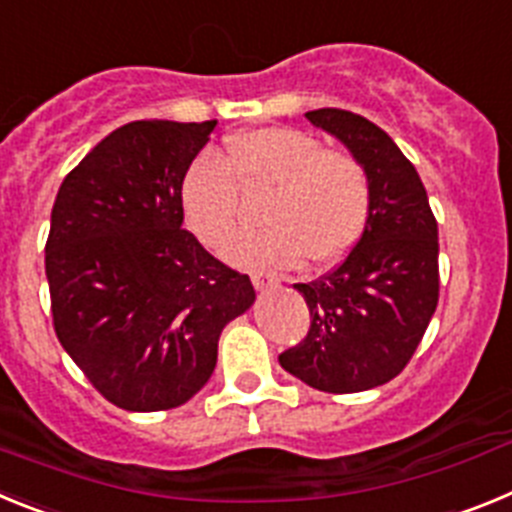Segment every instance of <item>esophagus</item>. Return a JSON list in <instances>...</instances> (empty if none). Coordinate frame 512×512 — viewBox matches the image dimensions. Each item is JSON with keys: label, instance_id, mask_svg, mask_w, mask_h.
I'll return each instance as SVG.
<instances>
[{"label": "esophagus", "instance_id": "obj_1", "mask_svg": "<svg viewBox=\"0 0 512 512\" xmlns=\"http://www.w3.org/2000/svg\"><path fill=\"white\" fill-rule=\"evenodd\" d=\"M251 282H253V287L259 289V292L279 287V277L277 274H271V271H256V274L251 277Z\"/></svg>", "mask_w": 512, "mask_h": 512}]
</instances>
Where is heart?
Returning a JSON list of instances; mask_svg holds the SVG:
<instances>
[{
	"label": "heart",
	"instance_id": "heart-1",
	"mask_svg": "<svg viewBox=\"0 0 512 512\" xmlns=\"http://www.w3.org/2000/svg\"><path fill=\"white\" fill-rule=\"evenodd\" d=\"M269 189L259 212L266 228L235 235L228 261L246 269H284L307 256L330 264L351 251L372 212V182L359 158L325 148L297 128H261L230 138L228 158L202 153L182 182L187 225L220 248L241 217V192Z\"/></svg>",
	"mask_w": 512,
	"mask_h": 512
}]
</instances>
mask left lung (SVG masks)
I'll return each mask as SVG.
<instances>
[{"label":"left lung","instance_id":"8db88e82","mask_svg":"<svg viewBox=\"0 0 512 512\" xmlns=\"http://www.w3.org/2000/svg\"><path fill=\"white\" fill-rule=\"evenodd\" d=\"M305 117L369 171L372 212L336 269L295 284L310 330L279 364L315 390L348 395L387 384L413 359L438 305V223L418 171L382 128L336 107Z\"/></svg>","mask_w":512,"mask_h":512}]
</instances>
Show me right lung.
Masks as SVG:
<instances>
[{"label":"right lung","instance_id":"right-lung-1","mask_svg":"<svg viewBox=\"0 0 512 512\" xmlns=\"http://www.w3.org/2000/svg\"><path fill=\"white\" fill-rule=\"evenodd\" d=\"M217 120H135L63 179L45 243L53 328L94 390L171 410L212 377L225 325L256 300L182 228V182Z\"/></svg>","mask_w":512,"mask_h":512}]
</instances>
